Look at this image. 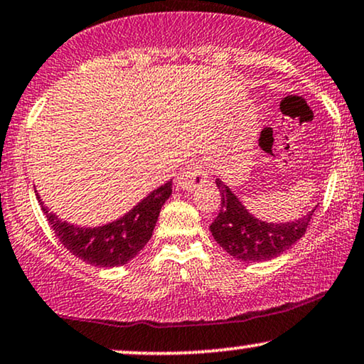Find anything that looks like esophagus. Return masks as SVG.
<instances>
[{"label": "esophagus", "instance_id": "esophagus-1", "mask_svg": "<svg viewBox=\"0 0 364 364\" xmlns=\"http://www.w3.org/2000/svg\"><path fill=\"white\" fill-rule=\"evenodd\" d=\"M206 179H208L206 164L203 163V161H193V163L186 164V166L181 169L176 183L179 188H183V190L193 191L203 185Z\"/></svg>", "mask_w": 364, "mask_h": 364}]
</instances>
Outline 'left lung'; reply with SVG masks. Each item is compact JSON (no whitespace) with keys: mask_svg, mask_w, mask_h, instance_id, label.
I'll list each match as a JSON object with an SVG mask.
<instances>
[{"mask_svg":"<svg viewBox=\"0 0 364 364\" xmlns=\"http://www.w3.org/2000/svg\"><path fill=\"white\" fill-rule=\"evenodd\" d=\"M215 183L222 195V210L210 225L211 235L223 250L237 260L262 262L284 254L299 238H302L314 213L312 210L309 215L287 223L260 222L248 213L223 181L216 179Z\"/></svg>","mask_w":364,"mask_h":364,"instance_id":"1","label":"left lung"}]
</instances>
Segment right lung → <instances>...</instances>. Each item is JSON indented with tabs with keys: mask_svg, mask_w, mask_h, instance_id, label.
Listing matches in <instances>:
<instances>
[{
	"mask_svg": "<svg viewBox=\"0 0 364 364\" xmlns=\"http://www.w3.org/2000/svg\"><path fill=\"white\" fill-rule=\"evenodd\" d=\"M169 195L171 181L154 190L122 218L99 228H79L62 222L41 205L40 196L38 201L55 235L70 254L95 267H117L127 264L149 242L161 206Z\"/></svg>",
	"mask_w": 364,
	"mask_h": 364,
	"instance_id": "right-lung-1",
	"label": "right lung"
}]
</instances>
